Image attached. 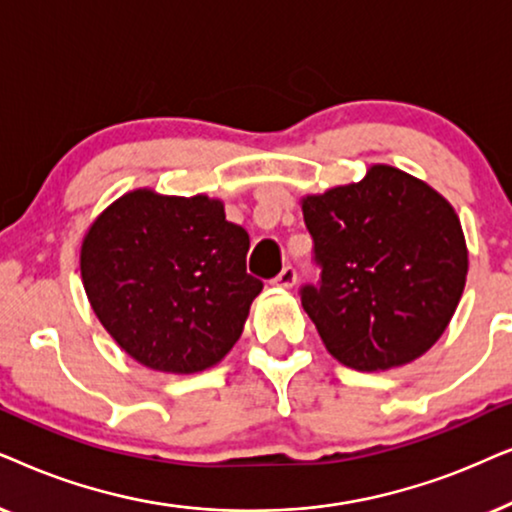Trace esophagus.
<instances>
[{
  "label": "esophagus",
  "instance_id": "obj_1",
  "mask_svg": "<svg viewBox=\"0 0 512 512\" xmlns=\"http://www.w3.org/2000/svg\"><path fill=\"white\" fill-rule=\"evenodd\" d=\"M297 283V269L288 264V267H283L281 274H278L271 285H276V288H292V285Z\"/></svg>",
  "mask_w": 512,
  "mask_h": 512
}]
</instances>
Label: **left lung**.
<instances>
[{"instance_id":"left-lung-1","label":"left lung","mask_w":512,"mask_h":512,"mask_svg":"<svg viewBox=\"0 0 512 512\" xmlns=\"http://www.w3.org/2000/svg\"><path fill=\"white\" fill-rule=\"evenodd\" d=\"M320 267L302 306L325 349L360 372L412 363L438 342L468 274L461 222L442 196L393 166L302 199Z\"/></svg>"}]
</instances>
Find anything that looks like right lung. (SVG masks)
I'll return each mask as SVG.
<instances>
[{"mask_svg":"<svg viewBox=\"0 0 512 512\" xmlns=\"http://www.w3.org/2000/svg\"><path fill=\"white\" fill-rule=\"evenodd\" d=\"M250 236L222 201L135 189L98 215L81 243L95 316L145 367L194 374L238 342L262 281L245 271Z\"/></svg>","mask_w":512,"mask_h":512,"instance_id":"1","label":"right lung"}]
</instances>
